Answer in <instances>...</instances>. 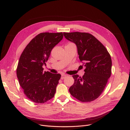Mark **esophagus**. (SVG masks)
I'll list each match as a JSON object with an SVG mask.
<instances>
[{
  "mask_svg": "<svg viewBox=\"0 0 130 130\" xmlns=\"http://www.w3.org/2000/svg\"><path fill=\"white\" fill-rule=\"evenodd\" d=\"M66 76V75H65V74H62V75H61V79H64Z\"/></svg>",
  "mask_w": 130,
  "mask_h": 130,
  "instance_id": "34e87169",
  "label": "esophagus"
}]
</instances>
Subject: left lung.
Instances as JSON below:
<instances>
[{"mask_svg":"<svg viewBox=\"0 0 130 130\" xmlns=\"http://www.w3.org/2000/svg\"><path fill=\"white\" fill-rule=\"evenodd\" d=\"M65 37L75 44L79 58L85 69L83 77L74 75L69 89L73 97L82 102H92L104 91L112 69V59L105 47L87 32H63Z\"/></svg>","mask_w":130,"mask_h":130,"instance_id":"8db88e82","label":"left lung"}]
</instances>
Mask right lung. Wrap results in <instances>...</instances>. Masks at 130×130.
Returning a JSON list of instances; mask_svg holds the SVG:
<instances>
[{
  "mask_svg": "<svg viewBox=\"0 0 130 130\" xmlns=\"http://www.w3.org/2000/svg\"><path fill=\"white\" fill-rule=\"evenodd\" d=\"M63 38L61 32L40 33L20 55L16 71L19 83L27 98L35 103H44L54 96L61 75L44 72L43 65Z\"/></svg>",
  "mask_w": 130,
  "mask_h": 130,
  "instance_id": "obj_1",
  "label": "right lung"
}]
</instances>
